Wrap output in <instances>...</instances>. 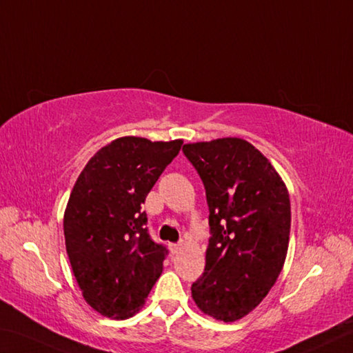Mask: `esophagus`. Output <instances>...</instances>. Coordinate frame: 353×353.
Returning <instances> with one entry per match:
<instances>
[{"label": "esophagus", "instance_id": "obj_1", "mask_svg": "<svg viewBox=\"0 0 353 353\" xmlns=\"http://www.w3.org/2000/svg\"><path fill=\"white\" fill-rule=\"evenodd\" d=\"M169 248L172 251V254H178V252L183 250V243H170Z\"/></svg>", "mask_w": 353, "mask_h": 353}]
</instances>
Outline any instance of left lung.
Listing matches in <instances>:
<instances>
[{
  "label": "left lung",
  "instance_id": "1",
  "mask_svg": "<svg viewBox=\"0 0 353 353\" xmlns=\"http://www.w3.org/2000/svg\"><path fill=\"white\" fill-rule=\"evenodd\" d=\"M206 189L211 239L192 298L217 321L242 319L261 304L285 262L292 209L270 161L240 138L183 147Z\"/></svg>",
  "mask_w": 353,
  "mask_h": 353
}]
</instances>
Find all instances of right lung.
Here are the masks:
<instances>
[{"label":"right lung","instance_id":"add662e5","mask_svg":"<svg viewBox=\"0 0 353 353\" xmlns=\"http://www.w3.org/2000/svg\"><path fill=\"white\" fill-rule=\"evenodd\" d=\"M181 145L117 138L74 184L63 217L66 252L85 301L103 316H133L163 273L167 250L148 236L142 203Z\"/></svg>","mask_w":353,"mask_h":353}]
</instances>
